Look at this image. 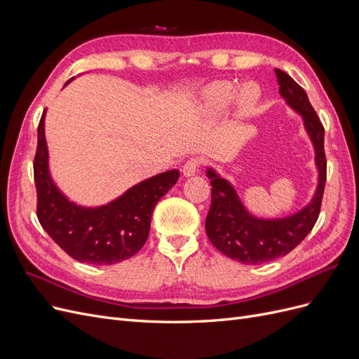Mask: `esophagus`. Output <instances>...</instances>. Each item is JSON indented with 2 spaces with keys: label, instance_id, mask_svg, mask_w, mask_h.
I'll return each instance as SVG.
<instances>
[{
  "label": "esophagus",
  "instance_id": "obj_1",
  "mask_svg": "<svg viewBox=\"0 0 359 359\" xmlns=\"http://www.w3.org/2000/svg\"><path fill=\"white\" fill-rule=\"evenodd\" d=\"M201 166H202V158H199V157H191V158H189L186 163H184V166H182L184 177H191V175H194V173H196V172L199 170Z\"/></svg>",
  "mask_w": 359,
  "mask_h": 359
}]
</instances>
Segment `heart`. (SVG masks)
Segmentation results:
<instances>
[{
	"label": "heart",
	"instance_id": "1",
	"mask_svg": "<svg viewBox=\"0 0 359 359\" xmlns=\"http://www.w3.org/2000/svg\"><path fill=\"white\" fill-rule=\"evenodd\" d=\"M235 97V86L231 82H214L205 91V100L212 111H222ZM260 99V91L256 85L247 83L238 95V109L247 114L253 109Z\"/></svg>",
	"mask_w": 359,
	"mask_h": 359
}]
</instances>
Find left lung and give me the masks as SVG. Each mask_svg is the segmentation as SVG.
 Listing matches in <instances>:
<instances>
[{"label":"left lung","mask_w":359,"mask_h":359,"mask_svg":"<svg viewBox=\"0 0 359 359\" xmlns=\"http://www.w3.org/2000/svg\"><path fill=\"white\" fill-rule=\"evenodd\" d=\"M280 94L304 118L307 132L316 149L319 186L306 208L286 219L262 220L248 214L238 199L233 187L208 170L211 178V206L205 220V229L212 245L238 262L245 265L265 264L286 256L306 238L316 224L327 182V156L323 148L325 128L313 109L307 93L283 70L274 69Z\"/></svg>","instance_id":"obj_1"}]
</instances>
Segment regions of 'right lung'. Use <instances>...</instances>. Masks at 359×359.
<instances>
[{"instance_id": "add662e5", "label": "right lung", "mask_w": 359, "mask_h": 359, "mask_svg": "<svg viewBox=\"0 0 359 359\" xmlns=\"http://www.w3.org/2000/svg\"><path fill=\"white\" fill-rule=\"evenodd\" d=\"M45 112L37 127L32 163L41 227L78 262L112 265L135 256L147 243L156 203L175 186L180 172L169 170L139 182L100 208H82L64 198L49 177Z\"/></svg>"}]
</instances>
